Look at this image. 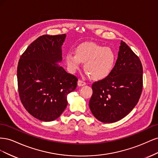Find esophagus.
I'll return each mask as SVG.
<instances>
[{"label": "esophagus", "instance_id": "esophagus-1", "mask_svg": "<svg viewBox=\"0 0 158 158\" xmlns=\"http://www.w3.org/2000/svg\"><path fill=\"white\" fill-rule=\"evenodd\" d=\"M85 84H86V83H85V82H84V81H82V80H79L78 81V86H83V85H85Z\"/></svg>", "mask_w": 158, "mask_h": 158}]
</instances>
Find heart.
<instances>
[{"label": "heart", "mask_w": 158, "mask_h": 158, "mask_svg": "<svg viewBox=\"0 0 158 158\" xmlns=\"http://www.w3.org/2000/svg\"><path fill=\"white\" fill-rule=\"evenodd\" d=\"M65 61L69 70L75 73L84 63L85 73L95 80L106 78L111 73L115 61V54L108 47L85 42L76 47L74 54L68 52Z\"/></svg>", "instance_id": "1"}]
</instances>
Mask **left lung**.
I'll use <instances>...</instances> for the list:
<instances>
[{
  "instance_id": "left-lung-1",
  "label": "left lung",
  "mask_w": 158,
  "mask_h": 158,
  "mask_svg": "<svg viewBox=\"0 0 158 158\" xmlns=\"http://www.w3.org/2000/svg\"><path fill=\"white\" fill-rule=\"evenodd\" d=\"M141 61L121 41L116 63L107 77L95 82L89 106L94 116L111 123L127 116L138 102L143 88Z\"/></svg>"
}]
</instances>
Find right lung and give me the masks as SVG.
<instances>
[{
    "mask_svg": "<svg viewBox=\"0 0 158 158\" xmlns=\"http://www.w3.org/2000/svg\"><path fill=\"white\" fill-rule=\"evenodd\" d=\"M66 34L39 37L21 55L17 69L18 89L23 106L42 121H54L67 106V95L78 78L57 64Z\"/></svg>",
    "mask_w": 158,
    "mask_h": 158,
    "instance_id": "1",
    "label": "right lung"
}]
</instances>
